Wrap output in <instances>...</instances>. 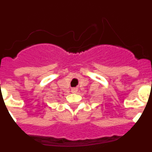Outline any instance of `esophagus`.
Segmentation results:
<instances>
[{
    "instance_id": "esophagus-1",
    "label": "esophagus",
    "mask_w": 152,
    "mask_h": 152,
    "mask_svg": "<svg viewBox=\"0 0 152 152\" xmlns=\"http://www.w3.org/2000/svg\"><path fill=\"white\" fill-rule=\"evenodd\" d=\"M72 92L73 93V94H75V93H77V88H72Z\"/></svg>"
}]
</instances>
